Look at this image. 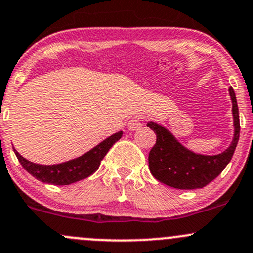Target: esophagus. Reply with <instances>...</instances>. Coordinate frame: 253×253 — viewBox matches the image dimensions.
Returning <instances> with one entry per match:
<instances>
[{
    "instance_id": "34e87169",
    "label": "esophagus",
    "mask_w": 253,
    "mask_h": 253,
    "mask_svg": "<svg viewBox=\"0 0 253 253\" xmlns=\"http://www.w3.org/2000/svg\"><path fill=\"white\" fill-rule=\"evenodd\" d=\"M127 127H128L129 131H136V129H139L142 127V121L139 119H137V117H133V119H131L128 121Z\"/></svg>"
}]
</instances>
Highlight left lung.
Instances as JSON below:
<instances>
[{
  "mask_svg": "<svg viewBox=\"0 0 253 253\" xmlns=\"http://www.w3.org/2000/svg\"><path fill=\"white\" fill-rule=\"evenodd\" d=\"M233 101L234 138L226 150L218 155H202L191 152L157 122H148L147 126L157 134V142L150 149L148 162L152 175L160 182L178 188L196 190L202 188L225 169L233 158L240 137V119L235 91L229 88Z\"/></svg>",
  "mask_w": 253,
  "mask_h": 253,
  "instance_id": "left-lung-1",
  "label": "left lung"
}]
</instances>
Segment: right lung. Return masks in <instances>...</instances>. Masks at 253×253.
Instances as JSON below:
<instances>
[{
	"label": "right lung",
	"instance_id": "add662e5",
	"mask_svg": "<svg viewBox=\"0 0 253 253\" xmlns=\"http://www.w3.org/2000/svg\"><path fill=\"white\" fill-rule=\"evenodd\" d=\"M121 137L122 132L120 131L106 138L105 141L99 143L96 147H94L93 149L89 150L82 157L56 165L35 164V163L23 158L16 149H14V153H16L22 167L37 180L57 186L71 185V183L77 182V181L83 180V178H86L88 176L94 174L98 170L100 162L104 159L109 149Z\"/></svg>",
	"mask_w": 253,
	"mask_h": 253
}]
</instances>
